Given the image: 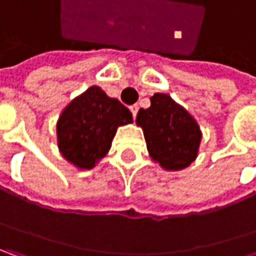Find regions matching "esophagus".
Returning a JSON list of instances; mask_svg holds the SVG:
<instances>
[{
	"label": "esophagus",
	"mask_w": 256,
	"mask_h": 256,
	"mask_svg": "<svg viewBox=\"0 0 256 256\" xmlns=\"http://www.w3.org/2000/svg\"><path fill=\"white\" fill-rule=\"evenodd\" d=\"M130 112H132L133 117L136 118V116H138V112H139V106H138V104H133V106H130Z\"/></svg>",
	"instance_id": "obj_1"
}]
</instances>
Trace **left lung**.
I'll list each match as a JSON object with an SVG mask.
<instances>
[{"label":"left lung","mask_w":256,"mask_h":256,"mask_svg":"<svg viewBox=\"0 0 256 256\" xmlns=\"http://www.w3.org/2000/svg\"><path fill=\"white\" fill-rule=\"evenodd\" d=\"M136 124L142 128L149 156L162 169L178 172L198 158L202 130L194 117L172 97L154 93L149 108H140Z\"/></svg>","instance_id":"8db88e82"}]
</instances>
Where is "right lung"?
<instances>
[{
    "mask_svg": "<svg viewBox=\"0 0 256 256\" xmlns=\"http://www.w3.org/2000/svg\"><path fill=\"white\" fill-rule=\"evenodd\" d=\"M133 123L132 113L117 98L92 86L64 107L57 120V146L78 170L93 169L112 148L117 128Z\"/></svg>",
    "mask_w": 256,
    "mask_h": 256,
    "instance_id": "add662e5",
    "label": "right lung"
}]
</instances>
